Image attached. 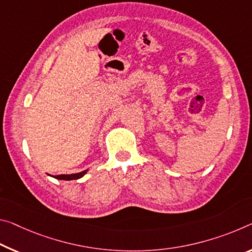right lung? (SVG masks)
<instances>
[{"label": "right lung", "mask_w": 252, "mask_h": 252, "mask_svg": "<svg viewBox=\"0 0 252 252\" xmlns=\"http://www.w3.org/2000/svg\"><path fill=\"white\" fill-rule=\"evenodd\" d=\"M87 173V169L81 171V173H77V174H70V175H57V176H55L56 179H63V181H73V179H78V178H82L84 175Z\"/></svg>", "instance_id": "1"}]
</instances>
